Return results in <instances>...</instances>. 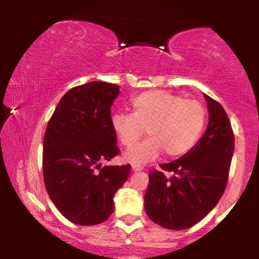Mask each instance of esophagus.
<instances>
[{"label":"esophagus","instance_id":"34e87169","mask_svg":"<svg viewBox=\"0 0 259 259\" xmlns=\"http://www.w3.org/2000/svg\"><path fill=\"white\" fill-rule=\"evenodd\" d=\"M132 169H133V171H140L144 169V167H141V165L135 164V163H134V164H132Z\"/></svg>","mask_w":259,"mask_h":259}]
</instances>
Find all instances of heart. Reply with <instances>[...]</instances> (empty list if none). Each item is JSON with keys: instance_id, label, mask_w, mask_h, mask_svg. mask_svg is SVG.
<instances>
[{"instance_id": "b5f03b06", "label": "heart", "mask_w": 259, "mask_h": 259, "mask_svg": "<svg viewBox=\"0 0 259 259\" xmlns=\"http://www.w3.org/2000/svg\"><path fill=\"white\" fill-rule=\"evenodd\" d=\"M133 113H114L113 132L120 144L132 147L144 135L148 138L125 153V159L144 164L164 151L168 158L186 154L200 139L206 124V108L195 100L169 91L140 94L132 102Z\"/></svg>"}]
</instances>
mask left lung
<instances>
[{
  "mask_svg": "<svg viewBox=\"0 0 259 259\" xmlns=\"http://www.w3.org/2000/svg\"><path fill=\"white\" fill-rule=\"evenodd\" d=\"M209 121L206 132L179 159L150 170L145 210L151 221L170 230L197 224L217 206L227 187L235 140L221 103L204 95ZM170 172V177L164 173Z\"/></svg>",
  "mask_w": 259,
  "mask_h": 259,
  "instance_id": "8db88e82",
  "label": "left lung"
}]
</instances>
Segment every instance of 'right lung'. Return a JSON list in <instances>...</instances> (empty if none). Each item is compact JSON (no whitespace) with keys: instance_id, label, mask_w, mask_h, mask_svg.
<instances>
[{"instance_id":"right-lung-1","label":"right lung","mask_w":259,"mask_h":259,"mask_svg":"<svg viewBox=\"0 0 259 259\" xmlns=\"http://www.w3.org/2000/svg\"><path fill=\"white\" fill-rule=\"evenodd\" d=\"M119 86L92 81L65 92L47 124L42 171L46 191L59 212L78 225H96L114 210L113 196L130 165H105L119 153L111 106Z\"/></svg>"}]
</instances>
